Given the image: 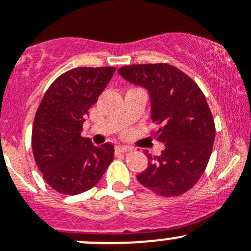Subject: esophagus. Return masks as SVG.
<instances>
[{
	"label": "esophagus",
	"instance_id": "esophagus-1",
	"mask_svg": "<svg viewBox=\"0 0 251 251\" xmlns=\"http://www.w3.org/2000/svg\"><path fill=\"white\" fill-rule=\"evenodd\" d=\"M115 151H116V152H120V153H125V152L130 151V149H128L127 146H116V149H115Z\"/></svg>",
	"mask_w": 251,
	"mask_h": 251
}]
</instances>
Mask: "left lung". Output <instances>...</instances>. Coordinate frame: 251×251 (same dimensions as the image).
I'll list each match as a JSON object with an SVG mask.
<instances>
[{"label": "left lung", "instance_id": "left-lung-1", "mask_svg": "<svg viewBox=\"0 0 251 251\" xmlns=\"http://www.w3.org/2000/svg\"><path fill=\"white\" fill-rule=\"evenodd\" d=\"M118 73L150 95L152 121L161 125L154 136L165 144L160 156L149 151V166L137 181L163 197L181 196L204 172L212 153L215 127L200 86L170 64L125 65Z\"/></svg>", "mask_w": 251, "mask_h": 251}]
</instances>
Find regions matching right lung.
I'll list each match as a JSON object with an SVG mask.
<instances>
[{
  "instance_id": "add662e5",
  "label": "right lung",
  "mask_w": 251,
  "mask_h": 251,
  "mask_svg": "<svg viewBox=\"0 0 251 251\" xmlns=\"http://www.w3.org/2000/svg\"><path fill=\"white\" fill-rule=\"evenodd\" d=\"M115 73L112 67H81L55 79L44 94L32 128L34 161L49 186L63 194L93 188L111 161L114 146L81 137L86 115Z\"/></svg>"
}]
</instances>
